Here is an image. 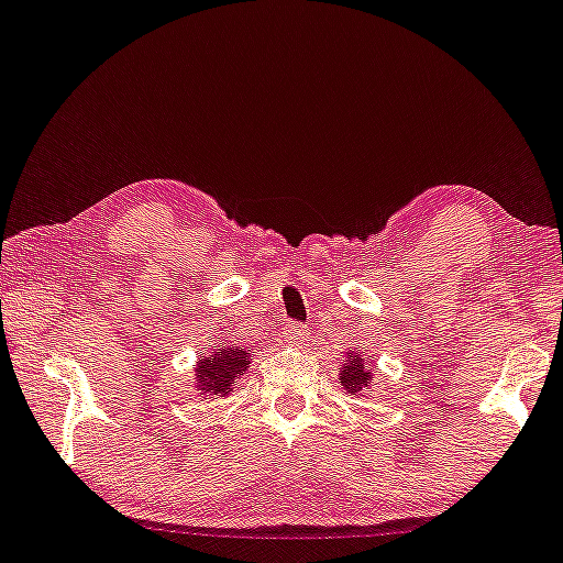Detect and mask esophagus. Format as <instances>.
Here are the masks:
<instances>
[{
	"label": "esophagus",
	"mask_w": 563,
	"mask_h": 563,
	"mask_svg": "<svg viewBox=\"0 0 563 563\" xmlns=\"http://www.w3.org/2000/svg\"><path fill=\"white\" fill-rule=\"evenodd\" d=\"M306 334H309V330H306V324H301V322H288L286 327H283V340H286V343L301 345L306 340Z\"/></svg>",
	"instance_id": "esophagus-1"
}]
</instances>
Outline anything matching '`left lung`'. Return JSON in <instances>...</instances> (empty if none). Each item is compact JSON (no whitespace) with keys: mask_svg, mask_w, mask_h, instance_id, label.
Masks as SVG:
<instances>
[{"mask_svg":"<svg viewBox=\"0 0 563 563\" xmlns=\"http://www.w3.org/2000/svg\"><path fill=\"white\" fill-rule=\"evenodd\" d=\"M340 382H343V387L351 395L364 393V389L372 387V368L366 366L364 358H358V355L351 353V358H347V364L343 366V376H340Z\"/></svg>","mask_w":563,"mask_h":563,"instance_id":"left-lung-1","label":"left lung"}]
</instances>
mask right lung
Masks as SVG:
<instances>
[{
  "label": "right lung",
  "mask_w": 563,
  "mask_h": 563,
  "mask_svg": "<svg viewBox=\"0 0 563 563\" xmlns=\"http://www.w3.org/2000/svg\"><path fill=\"white\" fill-rule=\"evenodd\" d=\"M249 368V353L244 347L218 345L212 355H202L197 364V384L202 395L225 397L233 393V382Z\"/></svg>",
  "instance_id": "obj_1"
}]
</instances>
